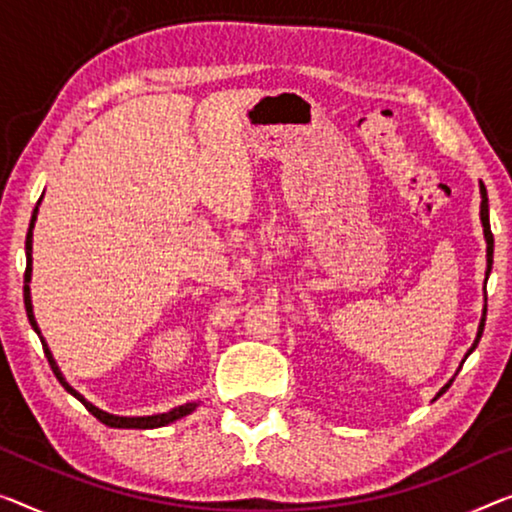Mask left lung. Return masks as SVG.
Listing matches in <instances>:
<instances>
[{
    "label": "left lung",
    "instance_id": "left-lung-1",
    "mask_svg": "<svg viewBox=\"0 0 512 512\" xmlns=\"http://www.w3.org/2000/svg\"><path fill=\"white\" fill-rule=\"evenodd\" d=\"M480 223H483V236H485V243H487V269H485V285H487V276H490V271H492V253H494V236H492V230H490V204H487V190H485V186L483 183H480ZM485 303H483V317H480V324H478V333H476V340H474V345L469 347V352L464 354V358H462V363L467 361V356L474 352V349L478 347V340H480V335H483V329H485V315H487V294H485V299H483ZM455 379V377H453ZM453 379L448 381V384L441 388V391L434 395V400L439 398V395H444L446 393V388L453 384Z\"/></svg>",
    "mask_w": 512,
    "mask_h": 512
}]
</instances>
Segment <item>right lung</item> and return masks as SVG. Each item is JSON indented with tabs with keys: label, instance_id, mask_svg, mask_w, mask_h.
<instances>
[{
	"label": "right lung",
	"instance_id": "add662e5",
	"mask_svg": "<svg viewBox=\"0 0 512 512\" xmlns=\"http://www.w3.org/2000/svg\"><path fill=\"white\" fill-rule=\"evenodd\" d=\"M41 200H43V195H41ZM41 200H38L36 209H34V213H32V223H29V232H27V241H25L27 269H25V287H22V292H25V310H27L29 324H32V329L36 331L38 340H41L45 358H48L50 368H52V372H55V377L59 379V384L64 386L66 393H71L75 400H80L82 404H85L91 416H96L98 421H101L103 425H108V427H124V430H133V427H135V430H154V427H165V425H170V423H174V421H179V418H183V416L193 414V411L197 409V404H200V402L179 404V407H174V409H170V411H163V414H151V416H117V414H110V411L98 409L96 404H91V402L85 398V395H82L80 391H75V388H73L71 384H68L66 377H64V372L59 370L55 356H52V352H50L48 342H45V338H43L41 329H38L36 317H34V305H32V289H29V282H32V243H34L32 239H34V225H36V216H38V207H41Z\"/></svg>",
	"mask_w": 512,
	"mask_h": 512
}]
</instances>
